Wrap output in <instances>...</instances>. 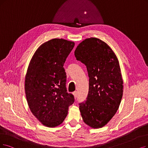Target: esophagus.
<instances>
[{
	"mask_svg": "<svg viewBox=\"0 0 148 148\" xmlns=\"http://www.w3.org/2000/svg\"><path fill=\"white\" fill-rule=\"evenodd\" d=\"M73 95H74V97H75V98H77V96H78V93H77V92H76V91H75V92H73Z\"/></svg>",
	"mask_w": 148,
	"mask_h": 148,
	"instance_id": "obj_1",
	"label": "esophagus"
}]
</instances>
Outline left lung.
I'll return each mask as SVG.
<instances>
[{
    "instance_id": "8db88e82",
    "label": "left lung",
    "mask_w": 148,
    "mask_h": 148,
    "mask_svg": "<svg viewBox=\"0 0 148 148\" xmlns=\"http://www.w3.org/2000/svg\"><path fill=\"white\" fill-rule=\"evenodd\" d=\"M75 56L86 65L89 77L87 100L79 103L82 120L92 128L102 127L116 114L123 97L119 60L107 44L95 38L82 41Z\"/></svg>"
}]
</instances>
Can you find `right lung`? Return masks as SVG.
Segmentation results:
<instances>
[{
	"instance_id": "add662e5",
	"label": "right lung",
	"mask_w": 148,
	"mask_h": 148,
	"mask_svg": "<svg viewBox=\"0 0 148 148\" xmlns=\"http://www.w3.org/2000/svg\"><path fill=\"white\" fill-rule=\"evenodd\" d=\"M75 43L53 39L41 45L29 62L25 80L27 103L32 114L43 125L58 126L64 121L74 101L67 93L63 67Z\"/></svg>"
}]
</instances>
